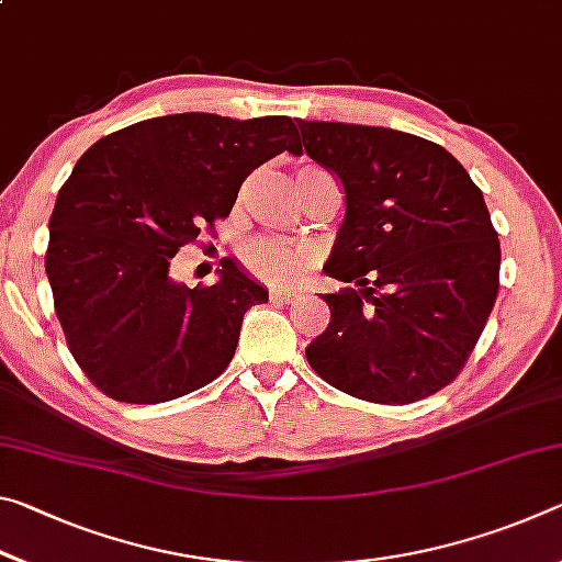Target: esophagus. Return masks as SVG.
I'll return each mask as SVG.
<instances>
[{
  "label": "esophagus",
  "instance_id": "obj_1",
  "mask_svg": "<svg viewBox=\"0 0 562 562\" xmlns=\"http://www.w3.org/2000/svg\"><path fill=\"white\" fill-rule=\"evenodd\" d=\"M300 297H302V294L297 290H272L270 292V300L280 302V304H292V302H297Z\"/></svg>",
  "mask_w": 562,
  "mask_h": 562
}]
</instances>
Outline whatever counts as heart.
<instances>
[{
    "instance_id": "1",
    "label": "heart",
    "mask_w": 562,
    "mask_h": 562,
    "mask_svg": "<svg viewBox=\"0 0 562 562\" xmlns=\"http://www.w3.org/2000/svg\"><path fill=\"white\" fill-rule=\"evenodd\" d=\"M307 170L312 168H304L300 173ZM240 258L258 280L274 288H290L315 268L317 250L307 243H292L282 237H255L243 247Z\"/></svg>"
}]
</instances>
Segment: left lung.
I'll list each match as a JSON object with an SVG mask.
<instances>
[{"label": "left lung", "mask_w": 562, "mask_h": 562, "mask_svg": "<svg viewBox=\"0 0 562 562\" xmlns=\"http://www.w3.org/2000/svg\"><path fill=\"white\" fill-rule=\"evenodd\" d=\"M300 144L345 188L325 265L347 282L304 349L339 392L412 404L461 374L498 297L501 243L481 188L449 150L394 128L297 121Z\"/></svg>", "instance_id": "1"}]
</instances>
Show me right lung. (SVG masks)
<instances>
[{
	"label": "right lung",
	"instance_id": "1",
	"mask_svg": "<svg viewBox=\"0 0 562 562\" xmlns=\"http://www.w3.org/2000/svg\"><path fill=\"white\" fill-rule=\"evenodd\" d=\"M294 140L288 116L173 113L109 133L79 158L49 217L46 278L71 357L99 392L160 404L225 372L245 312L268 292L233 260L190 290L168 278L170 260Z\"/></svg>",
	"mask_w": 562,
	"mask_h": 562
}]
</instances>
